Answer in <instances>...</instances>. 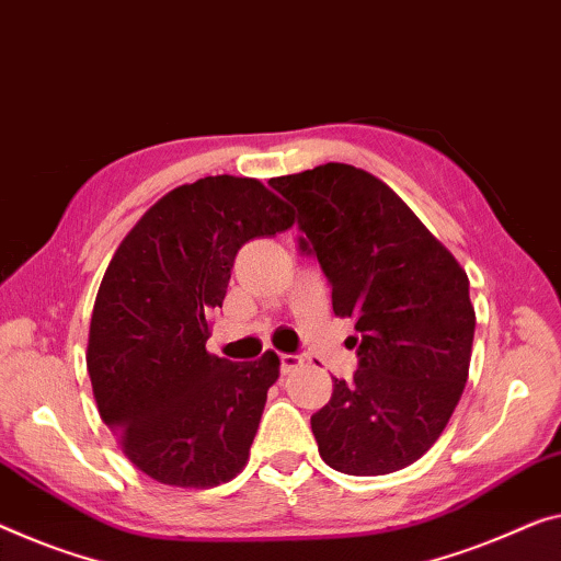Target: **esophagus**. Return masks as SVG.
<instances>
[{
    "label": "esophagus",
    "instance_id": "esophagus-1",
    "mask_svg": "<svg viewBox=\"0 0 561 561\" xmlns=\"http://www.w3.org/2000/svg\"><path fill=\"white\" fill-rule=\"evenodd\" d=\"M299 365H302V357H299V355H291V353H282L279 355V367H282L284 375L291 373V370H297Z\"/></svg>",
    "mask_w": 561,
    "mask_h": 561
}]
</instances>
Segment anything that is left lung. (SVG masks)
<instances>
[{
    "label": "left lung",
    "mask_w": 561,
    "mask_h": 561,
    "mask_svg": "<svg viewBox=\"0 0 561 561\" xmlns=\"http://www.w3.org/2000/svg\"><path fill=\"white\" fill-rule=\"evenodd\" d=\"M297 206L299 252L320 262L332 309L355 320L357 370L332 378L312 415L322 461L382 476L417 461L446 428L468 378L476 314L468 277L380 179L347 163L279 175Z\"/></svg>",
    "instance_id": "1"
}]
</instances>
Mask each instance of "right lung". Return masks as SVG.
Returning <instances> with one entry per match:
<instances>
[{
    "instance_id": "1",
    "label": "right lung",
    "mask_w": 561,
    "mask_h": 561,
    "mask_svg": "<svg viewBox=\"0 0 561 561\" xmlns=\"http://www.w3.org/2000/svg\"><path fill=\"white\" fill-rule=\"evenodd\" d=\"M295 224L256 179L206 175L150 206L107 266L90 320L88 373L100 417L133 466L204 489L249 458L279 357L206 353L239 249Z\"/></svg>"
}]
</instances>
